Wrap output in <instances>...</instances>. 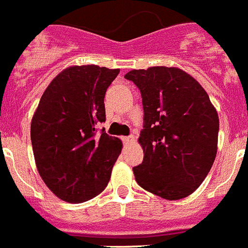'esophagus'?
<instances>
[{
  "label": "esophagus",
  "mask_w": 248,
  "mask_h": 248,
  "mask_svg": "<svg viewBox=\"0 0 248 248\" xmlns=\"http://www.w3.org/2000/svg\"><path fill=\"white\" fill-rule=\"evenodd\" d=\"M124 140V143L128 144V143H132L133 142V136H128V137H124L122 138Z\"/></svg>",
  "instance_id": "esophagus-1"
}]
</instances>
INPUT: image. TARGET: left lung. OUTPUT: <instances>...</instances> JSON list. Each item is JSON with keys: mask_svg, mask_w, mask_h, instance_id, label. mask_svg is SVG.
Returning <instances> with one entry per match:
<instances>
[{"mask_svg": "<svg viewBox=\"0 0 248 248\" xmlns=\"http://www.w3.org/2000/svg\"><path fill=\"white\" fill-rule=\"evenodd\" d=\"M124 78L140 90L144 128L138 143L143 162L133 168L140 188L166 200L193 194L217 153L218 115L209 95L177 66H151Z\"/></svg>", "mask_w": 248, "mask_h": 248, "instance_id": "1", "label": "left lung"}]
</instances>
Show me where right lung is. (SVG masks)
I'll return each mask as SVG.
<instances>
[{"instance_id": "add662e5", "label": "right lung", "mask_w": 248, "mask_h": 248, "mask_svg": "<svg viewBox=\"0 0 248 248\" xmlns=\"http://www.w3.org/2000/svg\"><path fill=\"white\" fill-rule=\"evenodd\" d=\"M119 73L93 64L69 66L50 81L33 113L35 167L64 202H88L108 186L122 142L96 132V124L105 121V93Z\"/></svg>"}]
</instances>
